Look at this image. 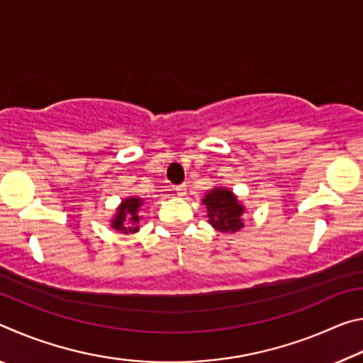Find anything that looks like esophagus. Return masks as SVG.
Masks as SVG:
<instances>
[{
    "mask_svg": "<svg viewBox=\"0 0 363 363\" xmlns=\"http://www.w3.org/2000/svg\"><path fill=\"white\" fill-rule=\"evenodd\" d=\"M176 194L179 195V196L186 195V194H187V186H186V184H182V186H177V187H176Z\"/></svg>",
    "mask_w": 363,
    "mask_h": 363,
    "instance_id": "obj_1",
    "label": "esophagus"
}]
</instances>
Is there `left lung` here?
Segmentation results:
<instances>
[{
    "label": "left lung",
    "instance_id": "8db88e82",
    "mask_svg": "<svg viewBox=\"0 0 363 363\" xmlns=\"http://www.w3.org/2000/svg\"><path fill=\"white\" fill-rule=\"evenodd\" d=\"M201 203L206 206L208 223L223 233H235L245 227L243 213L247 208L229 187L216 186L208 190Z\"/></svg>",
    "mask_w": 363,
    "mask_h": 363
}]
</instances>
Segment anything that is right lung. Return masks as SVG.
Listing matches in <instances>:
<instances>
[{
	"label": "right lung",
	"instance_id": "right-lung-1",
	"mask_svg": "<svg viewBox=\"0 0 363 363\" xmlns=\"http://www.w3.org/2000/svg\"><path fill=\"white\" fill-rule=\"evenodd\" d=\"M144 205V200L136 195L123 199L121 203L116 206L112 219H110V227L125 233V235L139 232V224L140 219H143V213H140V210H143Z\"/></svg>",
	"mask_w": 363,
	"mask_h": 363
}]
</instances>
